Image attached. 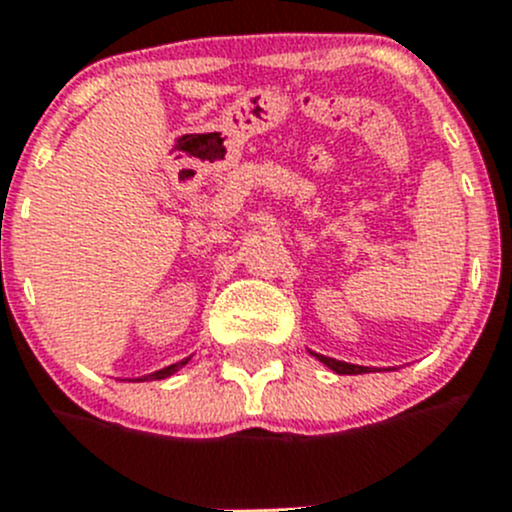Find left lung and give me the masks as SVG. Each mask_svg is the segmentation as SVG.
<instances>
[{
  "label": "left lung",
  "instance_id": "left-lung-1",
  "mask_svg": "<svg viewBox=\"0 0 512 512\" xmlns=\"http://www.w3.org/2000/svg\"><path fill=\"white\" fill-rule=\"evenodd\" d=\"M316 357L321 359V362L326 364L329 369H334L337 374H364V372H372L369 367H357V364H347V362H337V359H329V357H321V354H316Z\"/></svg>",
  "mask_w": 512,
  "mask_h": 512
}]
</instances>
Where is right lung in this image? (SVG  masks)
Returning <instances> with one entry per match:
<instances>
[{"instance_id":"add662e5","label":"right lung","mask_w":512,"mask_h":512,"mask_svg":"<svg viewBox=\"0 0 512 512\" xmlns=\"http://www.w3.org/2000/svg\"><path fill=\"white\" fill-rule=\"evenodd\" d=\"M188 359H183V362H178V364H170V367H165V369H160V372H155V374H150L148 379H165V377H170V374L173 372H178L180 367H183V364H186Z\"/></svg>"}]
</instances>
